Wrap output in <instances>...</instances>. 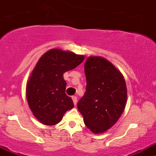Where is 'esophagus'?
<instances>
[{
	"mask_svg": "<svg viewBox=\"0 0 156 156\" xmlns=\"http://www.w3.org/2000/svg\"><path fill=\"white\" fill-rule=\"evenodd\" d=\"M72 100H73L74 104L76 105V103H77V97H75V96H73V97H72Z\"/></svg>",
	"mask_w": 156,
	"mask_h": 156,
	"instance_id": "esophagus-1",
	"label": "esophagus"
}]
</instances>
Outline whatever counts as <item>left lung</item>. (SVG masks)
I'll list each match as a JSON object with an SVG mask.
<instances>
[{
    "mask_svg": "<svg viewBox=\"0 0 156 156\" xmlns=\"http://www.w3.org/2000/svg\"><path fill=\"white\" fill-rule=\"evenodd\" d=\"M86 92L78 109L93 133H104L117 122L127 102L123 75L112 64L100 56H89L84 64Z\"/></svg>",
    "mask_w": 156,
    "mask_h": 156,
    "instance_id": "8db88e82",
    "label": "left lung"
}]
</instances>
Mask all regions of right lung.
<instances>
[{"mask_svg": "<svg viewBox=\"0 0 156 156\" xmlns=\"http://www.w3.org/2000/svg\"><path fill=\"white\" fill-rule=\"evenodd\" d=\"M84 59L83 55L59 49H51L39 59L27 82L26 97L33 115L42 124L56 125L74 107L65 93L63 73L76 68Z\"/></svg>", "mask_w": 156, "mask_h": 156, "instance_id": "obj_1", "label": "right lung"}]
</instances>
